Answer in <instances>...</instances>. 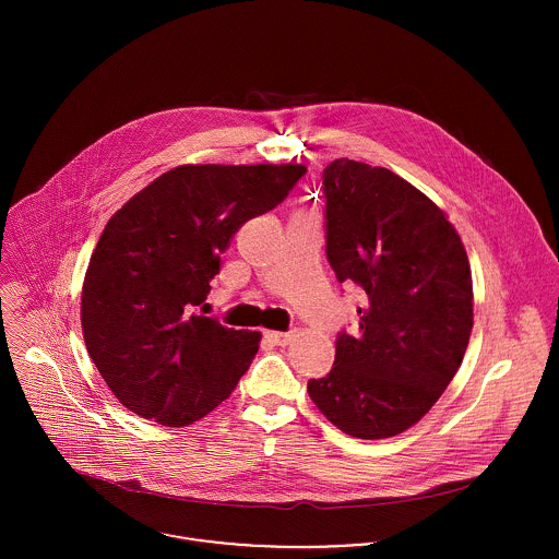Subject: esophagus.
<instances>
[{
    "mask_svg": "<svg viewBox=\"0 0 559 559\" xmlns=\"http://www.w3.org/2000/svg\"><path fill=\"white\" fill-rule=\"evenodd\" d=\"M264 337H266L271 344H275V346H286V344H290V342L295 340V331H288V333H282V331H266Z\"/></svg>",
    "mask_w": 559,
    "mask_h": 559,
    "instance_id": "1",
    "label": "esophagus"
}]
</instances>
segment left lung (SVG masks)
<instances>
[{
  "label": "left lung",
  "mask_w": 559,
  "mask_h": 559,
  "mask_svg": "<svg viewBox=\"0 0 559 559\" xmlns=\"http://www.w3.org/2000/svg\"><path fill=\"white\" fill-rule=\"evenodd\" d=\"M322 185L329 264L364 288L366 306L308 394L350 437H396L461 368L474 329L469 258L445 211L392 169L335 159Z\"/></svg>",
  "instance_id": "left-lung-1"
}]
</instances>
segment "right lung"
<instances>
[{"mask_svg":"<svg viewBox=\"0 0 559 559\" xmlns=\"http://www.w3.org/2000/svg\"><path fill=\"white\" fill-rule=\"evenodd\" d=\"M304 174L299 163H187L114 213L83 277L81 331L122 406L180 428L235 392L262 333L195 308L240 226L275 209Z\"/></svg>","mask_w":559,"mask_h":559,"instance_id":"right-lung-1","label":"right lung"}]
</instances>
